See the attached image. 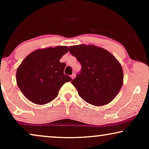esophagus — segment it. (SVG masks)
Listing matches in <instances>:
<instances>
[{
	"mask_svg": "<svg viewBox=\"0 0 149 149\" xmlns=\"http://www.w3.org/2000/svg\"><path fill=\"white\" fill-rule=\"evenodd\" d=\"M75 76H76V74H74H74H72V75H71V78H72V79H74V77H75Z\"/></svg>",
	"mask_w": 149,
	"mask_h": 149,
	"instance_id": "obj_1",
	"label": "esophagus"
}]
</instances>
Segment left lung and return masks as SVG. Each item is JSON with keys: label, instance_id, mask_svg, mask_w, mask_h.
Returning <instances> with one entry per match:
<instances>
[{"label": "left lung", "instance_id": "8db88e82", "mask_svg": "<svg viewBox=\"0 0 149 149\" xmlns=\"http://www.w3.org/2000/svg\"><path fill=\"white\" fill-rule=\"evenodd\" d=\"M69 52L80 62L81 70L71 83L87 103L103 106L111 102L123 85V72L115 57L95 45L70 46Z\"/></svg>", "mask_w": 149, "mask_h": 149}]
</instances>
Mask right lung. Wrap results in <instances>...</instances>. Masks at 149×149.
I'll use <instances>...</instances> for the list:
<instances>
[{
  "instance_id": "add662e5",
  "label": "right lung",
  "mask_w": 149,
  "mask_h": 149,
  "mask_svg": "<svg viewBox=\"0 0 149 149\" xmlns=\"http://www.w3.org/2000/svg\"><path fill=\"white\" fill-rule=\"evenodd\" d=\"M68 52L66 46L42 49L22 61L16 72V81L26 98L36 104H45L58 96L65 83L72 81L64 74L66 64L60 62Z\"/></svg>"
}]
</instances>
